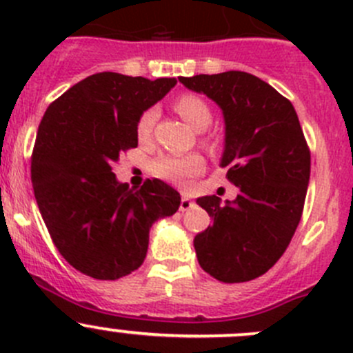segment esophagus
Masks as SVG:
<instances>
[{
  "label": "esophagus",
  "instance_id": "34e87169",
  "mask_svg": "<svg viewBox=\"0 0 353 353\" xmlns=\"http://www.w3.org/2000/svg\"><path fill=\"white\" fill-rule=\"evenodd\" d=\"M194 206V201H191L188 196H183L181 198V205H179V210L181 212H188L190 208H193Z\"/></svg>",
  "mask_w": 353,
  "mask_h": 353
}]
</instances>
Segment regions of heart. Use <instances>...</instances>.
Returning a JSON list of instances; mask_svg holds the SVG:
<instances>
[{
  "mask_svg": "<svg viewBox=\"0 0 353 353\" xmlns=\"http://www.w3.org/2000/svg\"><path fill=\"white\" fill-rule=\"evenodd\" d=\"M174 109L176 112L190 124L194 130H205L212 121V110L208 104L196 94H181L174 101ZM155 123V110H145L140 116L137 124V137L138 140L145 141L152 133V128ZM205 160L198 154L186 155H165L160 157L154 162V174L160 179L170 181V183L183 184L190 177L196 176L201 172Z\"/></svg>",
  "mask_w": 353,
  "mask_h": 353,
  "instance_id": "1",
  "label": "heart"
}]
</instances>
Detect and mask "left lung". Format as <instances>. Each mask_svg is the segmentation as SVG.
<instances>
[{"label": "left lung", "mask_w": 353, "mask_h": 353, "mask_svg": "<svg viewBox=\"0 0 353 353\" xmlns=\"http://www.w3.org/2000/svg\"><path fill=\"white\" fill-rule=\"evenodd\" d=\"M179 81L222 109L220 165L239 188L234 201L196 199L213 220L194 237L198 263L223 283L249 282L282 258L301 222L311 174L307 141L292 102L254 74L225 71Z\"/></svg>", "instance_id": "1"}]
</instances>
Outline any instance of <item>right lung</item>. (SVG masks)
<instances>
[{"instance_id":"right-lung-1","label":"right lung","mask_w":353,"mask_h":353,"mask_svg":"<svg viewBox=\"0 0 353 353\" xmlns=\"http://www.w3.org/2000/svg\"><path fill=\"white\" fill-rule=\"evenodd\" d=\"M176 78L104 71L56 99L42 117L32 152V186L52 243L83 275L117 280L147 256L155 220L177 212L181 196L159 179L138 191L117 183L114 163L138 147L137 124Z\"/></svg>"}]
</instances>
